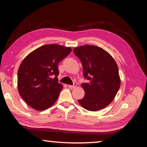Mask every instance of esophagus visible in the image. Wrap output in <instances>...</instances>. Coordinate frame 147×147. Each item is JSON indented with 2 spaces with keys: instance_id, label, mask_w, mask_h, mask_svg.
Wrapping results in <instances>:
<instances>
[{
  "instance_id": "esophagus-1",
  "label": "esophagus",
  "mask_w": 147,
  "mask_h": 147,
  "mask_svg": "<svg viewBox=\"0 0 147 147\" xmlns=\"http://www.w3.org/2000/svg\"><path fill=\"white\" fill-rule=\"evenodd\" d=\"M76 86H77V84L76 83H74L73 86L71 85H68V88H70V89H74V88H75Z\"/></svg>"
}]
</instances>
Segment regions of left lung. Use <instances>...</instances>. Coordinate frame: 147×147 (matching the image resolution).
Returning <instances> with one entry per match:
<instances>
[{"mask_svg": "<svg viewBox=\"0 0 147 147\" xmlns=\"http://www.w3.org/2000/svg\"><path fill=\"white\" fill-rule=\"evenodd\" d=\"M83 65L84 76L89 80L82 84L85 96L78 102L90 111L108 106L115 98L120 86L118 67L110 53L96 45H85L74 49Z\"/></svg>", "mask_w": 147, "mask_h": 147, "instance_id": "obj_1", "label": "left lung"}]
</instances>
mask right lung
<instances>
[{
	"instance_id": "right-lung-1",
	"label": "right lung",
	"mask_w": 147,
	"mask_h": 147,
	"mask_svg": "<svg viewBox=\"0 0 147 147\" xmlns=\"http://www.w3.org/2000/svg\"><path fill=\"white\" fill-rule=\"evenodd\" d=\"M71 51L57 44L41 46L26 56L17 74L20 96L28 105L45 110L57 100L63 86L58 82L57 65Z\"/></svg>"
}]
</instances>
